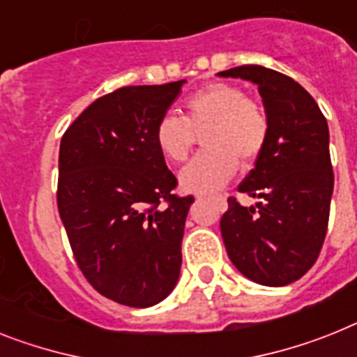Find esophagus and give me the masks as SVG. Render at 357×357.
<instances>
[{
	"label": "esophagus",
	"mask_w": 357,
	"mask_h": 357,
	"mask_svg": "<svg viewBox=\"0 0 357 357\" xmlns=\"http://www.w3.org/2000/svg\"><path fill=\"white\" fill-rule=\"evenodd\" d=\"M211 199H214L215 203H221V205H223V203H225V196H212Z\"/></svg>",
	"instance_id": "1"
}]
</instances>
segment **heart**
I'll return each instance as SVG.
<instances>
[{
    "instance_id": "b5f03b06",
    "label": "heart",
    "mask_w": 357,
    "mask_h": 357,
    "mask_svg": "<svg viewBox=\"0 0 357 357\" xmlns=\"http://www.w3.org/2000/svg\"><path fill=\"white\" fill-rule=\"evenodd\" d=\"M185 118L165 114L155 123L154 142L172 163L190 155L196 134L206 151L197 154L179 176L192 192H212L225 185L238 169V161L250 163L261 154L271 123L265 109L247 98L239 86L212 83L183 101Z\"/></svg>"
}]
</instances>
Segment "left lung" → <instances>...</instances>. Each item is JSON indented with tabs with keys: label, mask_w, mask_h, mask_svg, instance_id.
I'll use <instances>...</instances> for the list:
<instances>
[{
	"label": "left lung",
	"mask_w": 357,
	"mask_h": 357,
	"mask_svg": "<svg viewBox=\"0 0 357 357\" xmlns=\"http://www.w3.org/2000/svg\"><path fill=\"white\" fill-rule=\"evenodd\" d=\"M257 85L271 130L256 167L239 192L252 206L229 197L221 236L230 261L259 285L294 283L316 263L323 247L334 190L328 125L314 98L278 70L243 65L220 72Z\"/></svg>",
	"instance_id": "left-lung-1"
}]
</instances>
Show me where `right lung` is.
<instances>
[{
    "label": "right lung",
    "instance_id": "obj_1",
    "mask_svg": "<svg viewBox=\"0 0 357 357\" xmlns=\"http://www.w3.org/2000/svg\"><path fill=\"white\" fill-rule=\"evenodd\" d=\"M181 82L121 86L83 110L59 145L58 211L72 252L101 296L127 307L163 301L179 280L194 197L154 142Z\"/></svg>",
    "mask_w": 357,
    "mask_h": 357
}]
</instances>
